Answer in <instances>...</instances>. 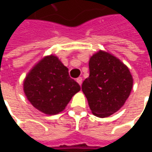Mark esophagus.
<instances>
[{"label":"esophagus","mask_w":152,"mask_h":152,"mask_svg":"<svg viewBox=\"0 0 152 152\" xmlns=\"http://www.w3.org/2000/svg\"><path fill=\"white\" fill-rule=\"evenodd\" d=\"M76 82L81 85V84H82V83H83V78H82V77H78V78H76Z\"/></svg>","instance_id":"esophagus-1"}]
</instances>
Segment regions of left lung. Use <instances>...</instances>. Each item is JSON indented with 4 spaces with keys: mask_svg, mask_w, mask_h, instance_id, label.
I'll list each match as a JSON object with an SVG mask.
<instances>
[{
    "mask_svg": "<svg viewBox=\"0 0 152 152\" xmlns=\"http://www.w3.org/2000/svg\"><path fill=\"white\" fill-rule=\"evenodd\" d=\"M90 76L82 84L92 113L105 118L116 113L130 95L133 77L129 68L111 53L99 51L89 61Z\"/></svg>",
    "mask_w": 152,
    "mask_h": 152,
    "instance_id": "obj_1",
    "label": "left lung"
}]
</instances>
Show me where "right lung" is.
Wrapping results in <instances>:
<instances>
[{
  "instance_id": "add662e5",
  "label": "right lung",
  "mask_w": 152,
  "mask_h": 152,
  "mask_svg": "<svg viewBox=\"0 0 152 152\" xmlns=\"http://www.w3.org/2000/svg\"><path fill=\"white\" fill-rule=\"evenodd\" d=\"M80 90V85L70 78L68 68L53 54L40 60L23 82L27 99L36 109L48 115L63 111Z\"/></svg>"
}]
</instances>
